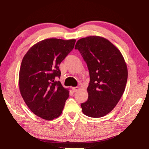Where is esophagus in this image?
<instances>
[{"instance_id":"34e87169","label":"esophagus","mask_w":149,"mask_h":149,"mask_svg":"<svg viewBox=\"0 0 149 149\" xmlns=\"http://www.w3.org/2000/svg\"><path fill=\"white\" fill-rule=\"evenodd\" d=\"M78 89H79V87H72V91H73V92H74V93L76 92Z\"/></svg>"}]
</instances>
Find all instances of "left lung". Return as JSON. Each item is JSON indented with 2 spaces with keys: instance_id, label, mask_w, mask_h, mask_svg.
Returning <instances> with one entry per match:
<instances>
[{
  "instance_id": "left-lung-1",
  "label": "left lung",
  "mask_w": 149,
  "mask_h": 149,
  "mask_svg": "<svg viewBox=\"0 0 149 149\" xmlns=\"http://www.w3.org/2000/svg\"><path fill=\"white\" fill-rule=\"evenodd\" d=\"M87 63L90 81L89 97L81 104L87 116L100 118L116 106L125 91L127 68L122 53L107 39L89 36L78 40L75 47Z\"/></svg>"
}]
</instances>
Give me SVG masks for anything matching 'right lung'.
<instances>
[{
  "label": "right lung",
  "instance_id": "right-lung-1",
  "mask_svg": "<svg viewBox=\"0 0 149 149\" xmlns=\"http://www.w3.org/2000/svg\"><path fill=\"white\" fill-rule=\"evenodd\" d=\"M75 40L47 39L35 44L20 66L19 88L31 112L46 120L60 116L69 91L60 81L59 65L72 51Z\"/></svg>",
  "mask_w": 149,
  "mask_h": 149
}]
</instances>
